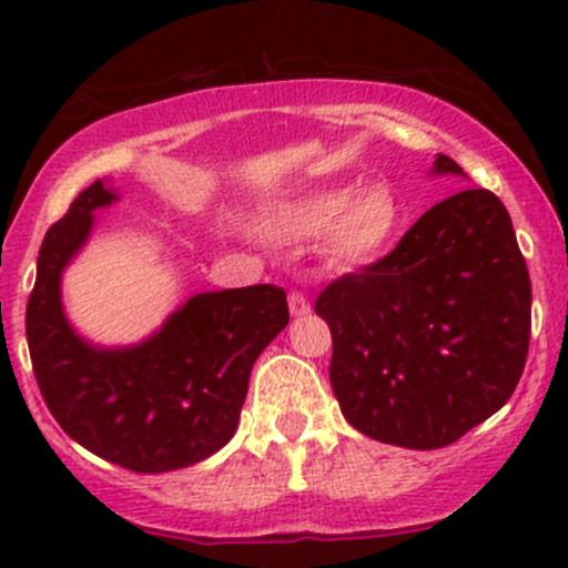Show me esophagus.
<instances>
[{"instance_id":"1","label":"esophagus","mask_w":568,"mask_h":568,"mask_svg":"<svg viewBox=\"0 0 568 568\" xmlns=\"http://www.w3.org/2000/svg\"><path fill=\"white\" fill-rule=\"evenodd\" d=\"M288 307H291V316H307V313H311V300H307L302 291H291Z\"/></svg>"}]
</instances>
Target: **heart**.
Listing matches in <instances>:
<instances>
[{
  "mask_svg": "<svg viewBox=\"0 0 568 568\" xmlns=\"http://www.w3.org/2000/svg\"><path fill=\"white\" fill-rule=\"evenodd\" d=\"M400 205L385 183L363 189H313L274 214V227L291 242H318L343 266L374 261L393 242Z\"/></svg>",
  "mask_w": 568,
  "mask_h": 568,
  "instance_id": "heart-1",
  "label": "heart"
}]
</instances>
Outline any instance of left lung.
I'll return each instance as SVG.
<instances>
[{"label":"left lung","instance_id":"obj_1","mask_svg":"<svg viewBox=\"0 0 568 568\" xmlns=\"http://www.w3.org/2000/svg\"><path fill=\"white\" fill-rule=\"evenodd\" d=\"M434 173L464 175L439 153ZM329 382L365 437L412 450L456 443L517 390L530 343L528 263L489 189L432 205L393 252L332 280Z\"/></svg>","mask_w":568,"mask_h":568}]
</instances>
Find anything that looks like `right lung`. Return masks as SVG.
Wrapping results in <instances>:
<instances>
[{
	"instance_id": "right-lung-1",
	"label": "right lung",
	"mask_w": 568,
	"mask_h": 568,
	"mask_svg": "<svg viewBox=\"0 0 568 568\" xmlns=\"http://www.w3.org/2000/svg\"><path fill=\"white\" fill-rule=\"evenodd\" d=\"M118 200L95 181L49 227L27 302V343L45 406L62 432L131 473L209 459L233 437L257 354L288 324L277 285L197 294L140 346L99 348L68 324L60 277Z\"/></svg>"
}]
</instances>
